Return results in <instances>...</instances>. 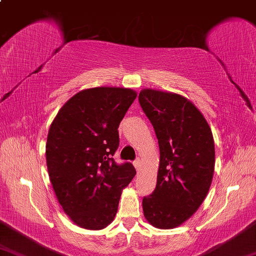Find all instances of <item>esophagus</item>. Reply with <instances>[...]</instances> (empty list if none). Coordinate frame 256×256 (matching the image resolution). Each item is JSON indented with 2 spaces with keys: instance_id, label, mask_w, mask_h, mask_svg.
Returning a JSON list of instances; mask_svg holds the SVG:
<instances>
[{
  "instance_id": "1",
  "label": "esophagus",
  "mask_w": 256,
  "mask_h": 256,
  "mask_svg": "<svg viewBox=\"0 0 256 256\" xmlns=\"http://www.w3.org/2000/svg\"><path fill=\"white\" fill-rule=\"evenodd\" d=\"M134 166H135V168L137 170V171H140V158H137L136 160H134Z\"/></svg>"
}]
</instances>
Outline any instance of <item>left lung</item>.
Listing matches in <instances>:
<instances>
[{
	"label": "left lung",
	"instance_id": "obj_1",
	"mask_svg": "<svg viewBox=\"0 0 256 256\" xmlns=\"http://www.w3.org/2000/svg\"><path fill=\"white\" fill-rule=\"evenodd\" d=\"M138 100L160 146L158 182L142 199L144 216L154 227L171 230L188 220L208 194L214 171L212 132L182 96L145 88Z\"/></svg>",
	"mask_w": 256,
	"mask_h": 256
}]
</instances>
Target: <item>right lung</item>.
I'll return each mask as SVG.
<instances>
[{
  "label": "right lung",
  "mask_w": 256,
  "mask_h": 256,
  "mask_svg": "<svg viewBox=\"0 0 256 256\" xmlns=\"http://www.w3.org/2000/svg\"><path fill=\"white\" fill-rule=\"evenodd\" d=\"M137 96L130 88H93L76 93L49 128L47 168L62 210L76 225L103 230L114 220L121 191L136 174L116 164L118 127Z\"/></svg>",
  "instance_id": "right-lung-1"
}]
</instances>
